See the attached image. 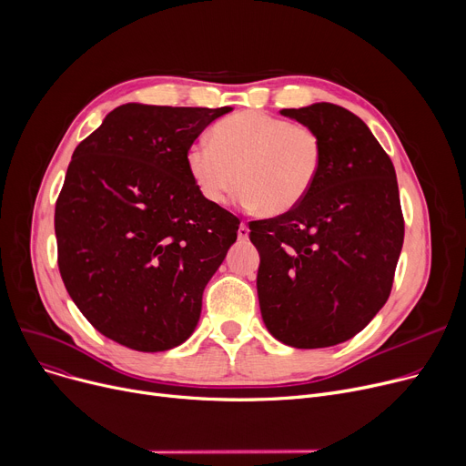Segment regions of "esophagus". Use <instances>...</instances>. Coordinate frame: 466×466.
<instances>
[{
  "label": "esophagus",
  "mask_w": 466,
  "mask_h": 466,
  "mask_svg": "<svg viewBox=\"0 0 466 466\" xmlns=\"http://www.w3.org/2000/svg\"><path fill=\"white\" fill-rule=\"evenodd\" d=\"M238 238L243 239V241H246V239L249 238V227H248L246 223L239 225V228H238Z\"/></svg>",
  "instance_id": "1"
}]
</instances>
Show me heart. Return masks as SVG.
<instances>
[{
	"label": "heart",
	"mask_w": 466,
	"mask_h": 466,
	"mask_svg": "<svg viewBox=\"0 0 466 466\" xmlns=\"http://www.w3.org/2000/svg\"><path fill=\"white\" fill-rule=\"evenodd\" d=\"M208 141H194L185 164L202 198L225 204L236 183L239 204L278 217L299 208L323 166L315 130L266 111H241L218 120Z\"/></svg>",
	"instance_id": "heart-1"
}]
</instances>
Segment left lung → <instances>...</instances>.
Returning <instances> with one entry per match:
<instances>
[{
  "instance_id": "1",
  "label": "left lung",
  "mask_w": 466,
  "mask_h": 466,
  "mask_svg": "<svg viewBox=\"0 0 466 466\" xmlns=\"http://www.w3.org/2000/svg\"><path fill=\"white\" fill-rule=\"evenodd\" d=\"M281 115L319 134L325 155L299 208L249 223L260 311L283 344L330 348L360 332L390 295L404 241L397 174L351 111L321 102Z\"/></svg>"
}]
</instances>
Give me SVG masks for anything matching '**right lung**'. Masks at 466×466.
I'll list each match as a JSON object with an SVG mask.
<instances>
[{
	"instance_id": "1",
	"label": "right lung",
	"mask_w": 466,
	"mask_h": 466,
	"mask_svg": "<svg viewBox=\"0 0 466 466\" xmlns=\"http://www.w3.org/2000/svg\"><path fill=\"white\" fill-rule=\"evenodd\" d=\"M228 111L127 104L73 151L55 209L60 276L120 346L166 351L198 325L239 218L202 198L185 153Z\"/></svg>"
}]
</instances>
